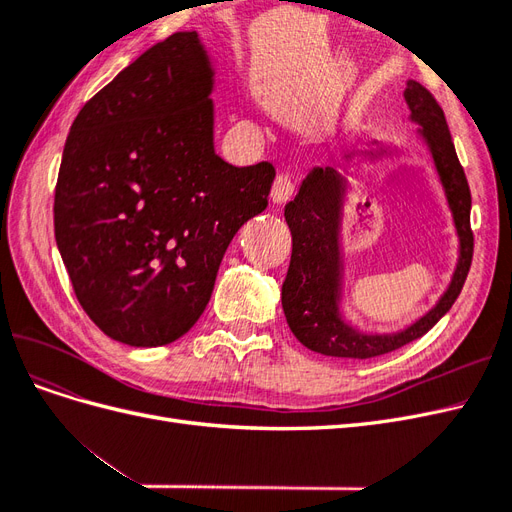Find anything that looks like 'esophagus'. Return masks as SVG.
I'll list each match as a JSON object with an SVG mask.
<instances>
[{"label": "esophagus", "instance_id": "1", "mask_svg": "<svg viewBox=\"0 0 512 512\" xmlns=\"http://www.w3.org/2000/svg\"><path fill=\"white\" fill-rule=\"evenodd\" d=\"M294 196V183L288 175H280L273 181V188H271V200L273 205H284L288 200Z\"/></svg>", "mask_w": 512, "mask_h": 512}]
</instances>
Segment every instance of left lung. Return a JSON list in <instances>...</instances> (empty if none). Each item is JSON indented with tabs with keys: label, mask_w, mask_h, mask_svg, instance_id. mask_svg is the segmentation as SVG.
Masks as SVG:
<instances>
[{
	"label": "left lung",
	"mask_w": 512,
	"mask_h": 512,
	"mask_svg": "<svg viewBox=\"0 0 512 512\" xmlns=\"http://www.w3.org/2000/svg\"><path fill=\"white\" fill-rule=\"evenodd\" d=\"M406 104L410 121L427 145L442 192L451 211L457 235V262L446 290L431 309L408 327L391 333L363 331L344 314V245L342 220L348 196L350 168L365 160L380 162L391 156V145L371 141L363 149L346 153L337 166H314L301 181L299 194L286 205L284 218L292 235V256L282 286V307L288 327L299 342L324 356L342 359H371L406 346L425 335L448 309L466 282L472 265V196L468 179L459 164L440 104L416 81L406 83Z\"/></svg>",
	"instance_id": "1"
}]
</instances>
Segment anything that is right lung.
<instances>
[{"label": "right lung", "mask_w": 512, "mask_h": 512, "mask_svg": "<svg viewBox=\"0 0 512 512\" xmlns=\"http://www.w3.org/2000/svg\"><path fill=\"white\" fill-rule=\"evenodd\" d=\"M215 70L177 32L121 70L76 115L55 188V239L81 307L115 342L188 333L226 247L267 209L269 162L215 153Z\"/></svg>", "instance_id": "right-lung-1"}]
</instances>
